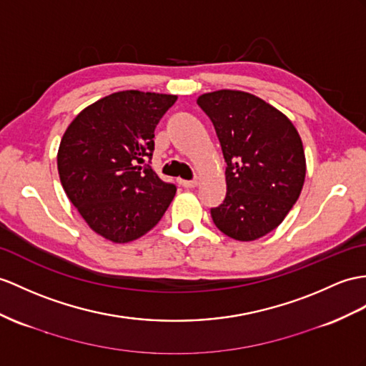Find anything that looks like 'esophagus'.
I'll return each instance as SVG.
<instances>
[{"label":"esophagus","instance_id":"esophagus-1","mask_svg":"<svg viewBox=\"0 0 366 366\" xmlns=\"http://www.w3.org/2000/svg\"><path fill=\"white\" fill-rule=\"evenodd\" d=\"M180 184L183 186V188H186V189H194L195 186L199 184V182L197 180H182Z\"/></svg>","mask_w":366,"mask_h":366}]
</instances>
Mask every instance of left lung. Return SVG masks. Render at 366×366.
Listing matches in <instances>:
<instances>
[{"instance_id": "left-lung-1", "label": "left lung", "mask_w": 366, "mask_h": 366, "mask_svg": "<svg viewBox=\"0 0 366 366\" xmlns=\"http://www.w3.org/2000/svg\"><path fill=\"white\" fill-rule=\"evenodd\" d=\"M227 162V197L211 217L228 237L250 242L269 234L298 200L306 178L300 133L261 97L217 90L197 97Z\"/></svg>"}]
</instances>
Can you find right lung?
<instances>
[{"instance_id":"1","label":"right lung","mask_w":366,"mask_h":366,"mask_svg":"<svg viewBox=\"0 0 366 366\" xmlns=\"http://www.w3.org/2000/svg\"><path fill=\"white\" fill-rule=\"evenodd\" d=\"M175 94L126 90L85 107L71 121L57 152L66 197L96 234L126 244L152 229L177 188L152 169L154 132Z\"/></svg>"}]
</instances>
